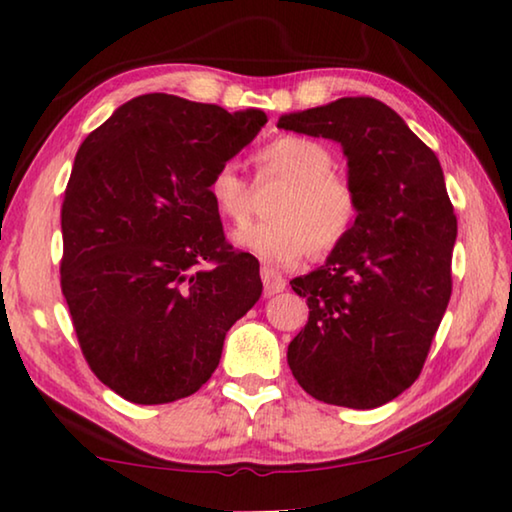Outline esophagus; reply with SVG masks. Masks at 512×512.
<instances>
[{
	"mask_svg": "<svg viewBox=\"0 0 512 512\" xmlns=\"http://www.w3.org/2000/svg\"><path fill=\"white\" fill-rule=\"evenodd\" d=\"M262 282H264V296H277V293H282L287 289V280L284 277L273 271V268H262Z\"/></svg>",
	"mask_w": 512,
	"mask_h": 512,
	"instance_id": "esophagus-1",
	"label": "esophagus"
}]
</instances>
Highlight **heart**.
Wrapping results in <instances>:
<instances>
[{
	"label": "heart",
	"instance_id": "heart-1",
	"mask_svg": "<svg viewBox=\"0 0 512 512\" xmlns=\"http://www.w3.org/2000/svg\"><path fill=\"white\" fill-rule=\"evenodd\" d=\"M259 178L284 183L266 223H250L232 232V244L268 266H291L311 253L341 246L359 216V201L348 180L336 176L334 158L316 140L282 135L257 153ZM207 196L223 219L246 221L250 192L232 162L221 164L207 183Z\"/></svg>",
	"mask_w": 512,
	"mask_h": 512
}]
</instances>
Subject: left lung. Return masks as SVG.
<instances>
[{"label": "left lung", "instance_id": "8db88e82", "mask_svg": "<svg viewBox=\"0 0 512 512\" xmlns=\"http://www.w3.org/2000/svg\"><path fill=\"white\" fill-rule=\"evenodd\" d=\"M277 128L339 142L359 201L348 239L291 280L309 320L289 343V368L320 402L375 409L418 379L452 296L456 216L443 169L370 97L289 112Z\"/></svg>", "mask_w": 512, "mask_h": 512}]
</instances>
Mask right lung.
<instances>
[{
    "instance_id": "add662e5",
    "label": "right lung",
    "mask_w": 512,
    "mask_h": 512,
    "mask_svg": "<svg viewBox=\"0 0 512 512\" xmlns=\"http://www.w3.org/2000/svg\"><path fill=\"white\" fill-rule=\"evenodd\" d=\"M266 121L253 108L142 94L76 153L60 287L92 372L124 400L196 393L262 296L257 259L225 244L207 183Z\"/></svg>"
}]
</instances>
